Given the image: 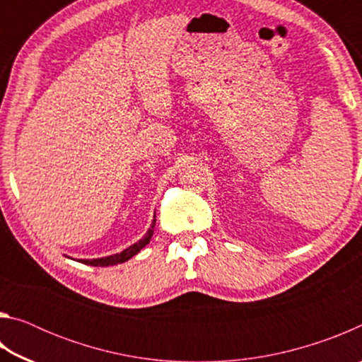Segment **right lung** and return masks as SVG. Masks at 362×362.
<instances>
[{
    "instance_id": "add662e5",
    "label": "right lung",
    "mask_w": 362,
    "mask_h": 362,
    "mask_svg": "<svg viewBox=\"0 0 362 362\" xmlns=\"http://www.w3.org/2000/svg\"><path fill=\"white\" fill-rule=\"evenodd\" d=\"M155 218L151 220V225L148 231L145 233V235L140 238L137 243H134L132 246L126 247L124 250H121L118 254H112V255H107V257H100V259H78L76 262H81L84 265H94V267H110V265H118V263H124L129 259H132L134 255L139 254L140 250H142L146 244L150 243L151 236H153V231H155V223H156V214L153 216Z\"/></svg>"
}]
</instances>
